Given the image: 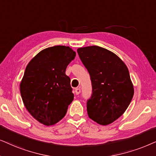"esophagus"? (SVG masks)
<instances>
[{
    "label": "esophagus",
    "mask_w": 156,
    "mask_h": 156,
    "mask_svg": "<svg viewBox=\"0 0 156 156\" xmlns=\"http://www.w3.org/2000/svg\"><path fill=\"white\" fill-rule=\"evenodd\" d=\"M75 92H76V95L80 94V88H76V90H75Z\"/></svg>",
    "instance_id": "1"
}]
</instances>
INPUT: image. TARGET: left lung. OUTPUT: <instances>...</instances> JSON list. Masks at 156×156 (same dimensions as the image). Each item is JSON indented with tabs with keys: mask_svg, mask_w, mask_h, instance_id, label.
<instances>
[{
	"mask_svg": "<svg viewBox=\"0 0 156 156\" xmlns=\"http://www.w3.org/2000/svg\"><path fill=\"white\" fill-rule=\"evenodd\" d=\"M77 51L92 82L88 115L100 125H109L125 113L133 96L127 66L113 52L97 45L79 48Z\"/></svg>",
	"mask_w": 156,
	"mask_h": 156,
	"instance_id": "obj_1",
	"label": "left lung"
}]
</instances>
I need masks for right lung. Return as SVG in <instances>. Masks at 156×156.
<instances>
[{
	"label": "right lung",
	"instance_id": "1",
	"mask_svg": "<svg viewBox=\"0 0 156 156\" xmlns=\"http://www.w3.org/2000/svg\"><path fill=\"white\" fill-rule=\"evenodd\" d=\"M75 56L71 48L56 45L42 50L26 66L20 95L27 111L43 125L53 126L63 119L73 100L66 70Z\"/></svg>",
	"mask_w": 156,
	"mask_h": 156
}]
</instances>
